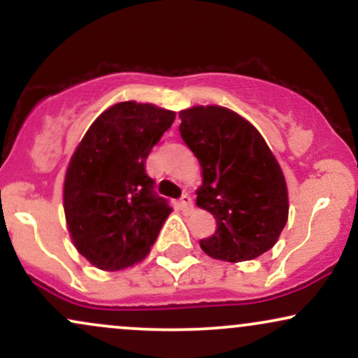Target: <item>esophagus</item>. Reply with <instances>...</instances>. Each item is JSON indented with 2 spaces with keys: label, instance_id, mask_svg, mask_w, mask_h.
<instances>
[{
  "label": "esophagus",
  "instance_id": "esophagus-1",
  "mask_svg": "<svg viewBox=\"0 0 358 358\" xmlns=\"http://www.w3.org/2000/svg\"><path fill=\"white\" fill-rule=\"evenodd\" d=\"M180 205H182L183 210L192 212L193 210V199L190 195H188V193H183L182 199H180Z\"/></svg>",
  "mask_w": 358,
  "mask_h": 358
}]
</instances>
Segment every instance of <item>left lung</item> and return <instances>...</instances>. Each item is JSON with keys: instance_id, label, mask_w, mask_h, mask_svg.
Segmentation results:
<instances>
[{"instance_id": "1", "label": "left lung", "mask_w": 358, "mask_h": 358, "mask_svg": "<svg viewBox=\"0 0 358 358\" xmlns=\"http://www.w3.org/2000/svg\"><path fill=\"white\" fill-rule=\"evenodd\" d=\"M180 134L199 158L203 183L196 205L215 217L217 231L200 241L213 259L250 261L276 244L287 222L285 176L250 122L220 106L180 113Z\"/></svg>"}]
</instances>
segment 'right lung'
Instances as JSON below:
<instances>
[{
	"mask_svg": "<svg viewBox=\"0 0 358 358\" xmlns=\"http://www.w3.org/2000/svg\"><path fill=\"white\" fill-rule=\"evenodd\" d=\"M173 121V110L119 102L92 122L73 153L64 185L65 219L77 250L96 268L136 264L170 215V202L146 173V158Z\"/></svg>",
	"mask_w": 358,
	"mask_h": 358,
	"instance_id": "add662e5",
	"label": "right lung"
}]
</instances>
